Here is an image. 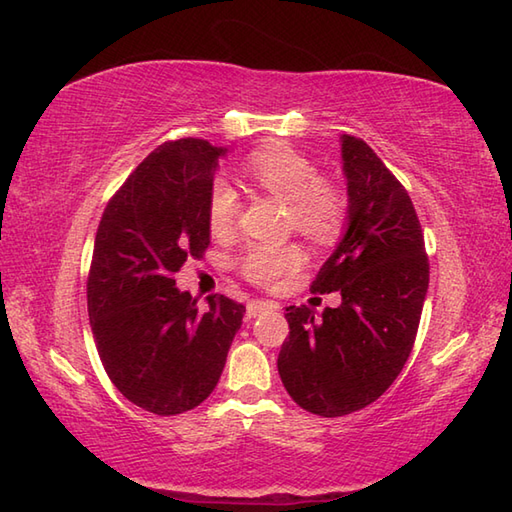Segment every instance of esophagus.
Segmentation results:
<instances>
[{
    "instance_id": "1",
    "label": "esophagus",
    "mask_w": 512,
    "mask_h": 512,
    "mask_svg": "<svg viewBox=\"0 0 512 512\" xmlns=\"http://www.w3.org/2000/svg\"><path fill=\"white\" fill-rule=\"evenodd\" d=\"M275 308H279V306L273 301L253 299V301H248V306H246V319H255L257 314H262L264 310H275Z\"/></svg>"
}]
</instances>
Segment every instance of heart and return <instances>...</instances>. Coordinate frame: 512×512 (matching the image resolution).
I'll return each mask as SVG.
<instances>
[{"instance_id":"obj_1","label":"heart","mask_w":512,"mask_h":512,"mask_svg":"<svg viewBox=\"0 0 512 512\" xmlns=\"http://www.w3.org/2000/svg\"><path fill=\"white\" fill-rule=\"evenodd\" d=\"M259 187L290 202L292 222L303 235L330 242L341 233L347 204L343 193L321 180L317 165L297 149L273 145L255 151L246 162ZM239 213V195L231 182L215 180L209 193V226L213 233H228ZM303 266V253L295 244H253L237 259V270L257 286L275 288L281 279Z\"/></svg>"}]
</instances>
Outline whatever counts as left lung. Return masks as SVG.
<instances>
[{
	"label": "left lung",
	"mask_w": 512,
	"mask_h": 512,
	"mask_svg": "<svg viewBox=\"0 0 512 512\" xmlns=\"http://www.w3.org/2000/svg\"><path fill=\"white\" fill-rule=\"evenodd\" d=\"M347 231L310 290L341 292L321 314L286 308L279 376L301 409L339 418L372 405L394 383L416 341L429 257L407 189L365 140L341 136Z\"/></svg>",
	"instance_id": "1"
}]
</instances>
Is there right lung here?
Masks as SVG:
<instances>
[{"label":"right lung","mask_w":512,"mask_h":512,"mask_svg":"<svg viewBox=\"0 0 512 512\" xmlns=\"http://www.w3.org/2000/svg\"><path fill=\"white\" fill-rule=\"evenodd\" d=\"M224 147L180 138L156 147L107 202L88 275V312L107 376L136 407L176 416L211 396L246 308L176 288L211 244L209 193Z\"/></svg>","instance_id":"right-lung-1"}]
</instances>
